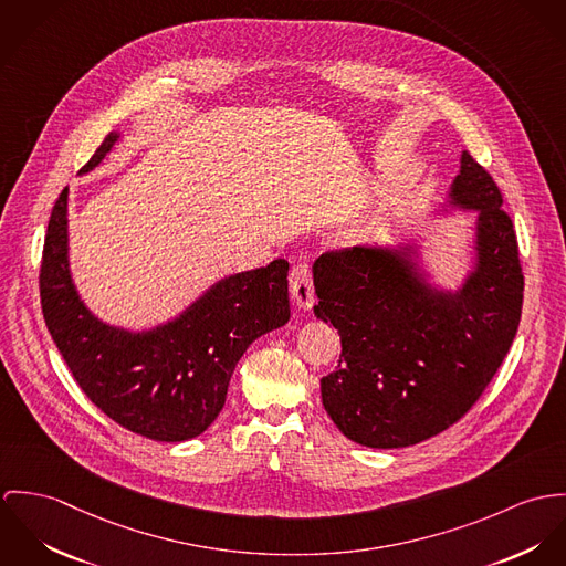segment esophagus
Masks as SVG:
<instances>
[{"mask_svg": "<svg viewBox=\"0 0 566 566\" xmlns=\"http://www.w3.org/2000/svg\"><path fill=\"white\" fill-rule=\"evenodd\" d=\"M291 295L300 308L308 311L314 304L313 271L308 262H297L291 269Z\"/></svg>", "mask_w": 566, "mask_h": 566, "instance_id": "1", "label": "esophagus"}]
</instances>
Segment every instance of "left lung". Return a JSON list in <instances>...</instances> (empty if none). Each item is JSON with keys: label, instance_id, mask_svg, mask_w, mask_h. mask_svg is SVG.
Masks as SVG:
<instances>
[{"label": "left lung", "instance_id": "1", "mask_svg": "<svg viewBox=\"0 0 566 566\" xmlns=\"http://www.w3.org/2000/svg\"><path fill=\"white\" fill-rule=\"evenodd\" d=\"M453 201L480 208V264L455 297L426 295L392 253L332 250L314 262V314L343 347L321 397L358 444L408 447L458 423L516 336L525 286L516 232L497 182L469 151Z\"/></svg>", "mask_w": 566, "mask_h": 566}]
</instances>
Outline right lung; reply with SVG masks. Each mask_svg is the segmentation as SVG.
Returning <instances> with one entry per match:
<instances>
[{
  "label": "right lung",
  "mask_w": 566,
  "mask_h": 566,
  "mask_svg": "<svg viewBox=\"0 0 566 566\" xmlns=\"http://www.w3.org/2000/svg\"><path fill=\"white\" fill-rule=\"evenodd\" d=\"M108 134L82 174L113 147ZM45 325L84 395L145 439L199 437L221 412L237 363L253 340L291 318L289 262L232 275L178 321L147 334L99 323L77 300L66 266V189L59 195L39 273Z\"/></svg>",
  "instance_id": "right-lung-1"
}]
</instances>
